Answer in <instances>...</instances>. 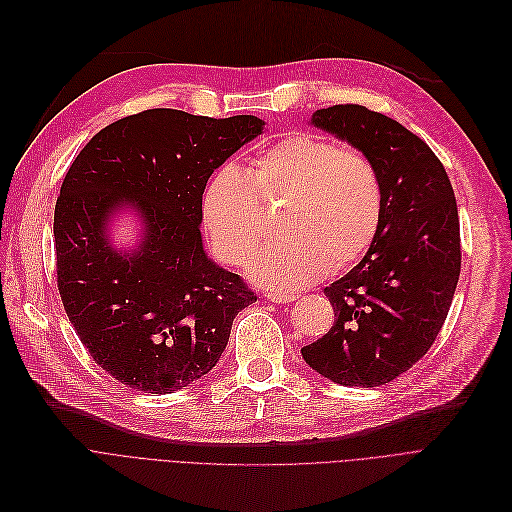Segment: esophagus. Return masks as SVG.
I'll use <instances>...</instances> for the list:
<instances>
[{
    "mask_svg": "<svg viewBox=\"0 0 512 512\" xmlns=\"http://www.w3.org/2000/svg\"><path fill=\"white\" fill-rule=\"evenodd\" d=\"M264 298L269 302H279V304H291L296 300L294 294H281V291H266Z\"/></svg>",
    "mask_w": 512,
    "mask_h": 512,
    "instance_id": "obj_1",
    "label": "esophagus"
}]
</instances>
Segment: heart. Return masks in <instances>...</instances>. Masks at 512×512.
<instances>
[{"label": "heart", "mask_w": 512, "mask_h": 512, "mask_svg": "<svg viewBox=\"0 0 512 512\" xmlns=\"http://www.w3.org/2000/svg\"><path fill=\"white\" fill-rule=\"evenodd\" d=\"M277 200H285L277 218L283 237L250 260L248 273L281 294L362 260L385 216L383 181L367 154L296 131L264 150L250 173L227 162L210 175L200 212L216 256L246 262L264 237L260 202Z\"/></svg>", "instance_id": "heart-1"}]
</instances>
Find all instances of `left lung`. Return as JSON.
<instances>
[{"label": "left lung", "instance_id": "left-lung-1", "mask_svg": "<svg viewBox=\"0 0 512 512\" xmlns=\"http://www.w3.org/2000/svg\"><path fill=\"white\" fill-rule=\"evenodd\" d=\"M312 125L367 154L385 189L375 246L325 287L335 323L302 348L339 385L377 387L406 373L433 346L460 275V225L446 168L398 120L358 104L316 110Z\"/></svg>", "mask_w": 512, "mask_h": 512}]
</instances>
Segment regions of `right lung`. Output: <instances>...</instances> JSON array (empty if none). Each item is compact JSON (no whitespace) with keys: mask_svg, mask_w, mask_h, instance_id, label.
Instances as JSON below:
<instances>
[{"mask_svg":"<svg viewBox=\"0 0 512 512\" xmlns=\"http://www.w3.org/2000/svg\"><path fill=\"white\" fill-rule=\"evenodd\" d=\"M262 125L152 108L93 135L68 168L54 212L60 298L95 364L137 392L173 394L204 377L237 312L256 302L204 254L200 206L214 168ZM125 203L146 225L133 255L105 239L107 216Z\"/></svg>","mask_w":512,"mask_h":512,"instance_id":"obj_1","label":"right lung"}]
</instances>
